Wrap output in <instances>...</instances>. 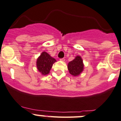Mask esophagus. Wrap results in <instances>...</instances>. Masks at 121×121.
<instances>
[{
  "label": "esophagus",
  "instance_id": "obj_1",
  "mask_svg": "<svg viewBox=\"0 0 121 121\" xmlns=\"http://www.w3.org/2000/svg\"><path fill=\"white\" fill-rule=\"evenodd\" d=\"M60 60L61 61H65V58H60Z\"/></svg>",
  "mask_w": 121,
  "mask_h": 121
}]
</instances>
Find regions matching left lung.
<instances>
[{"label": "left lung", "mask_w": 121, "mask_h": 121, "mask_svg": "<svg viewBox=\"0 0 121 121\" xmlns=\"http://www.w3.org/2000/svg\"><path fill=\"white\" fill-rule=\"evenodd\" d=\"M84 65L83 60L80 56H77L74 60L70 61L68 65V68L69 72L72 75L76 76L80 75L83 71Z\"/></svg>", "instance_id": "obj_1"}]
</instances>
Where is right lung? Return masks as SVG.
Instances as JSON below:
<instances>
[{
    "instance_id": "right-lung-1",
    "label": "right lung",
    "mask_w": 121,
    "mask_h": 121,
    "mask_svg": "<svg viewBox=\"0 0 121 121\" xmlns=\"http://www.w3.org/2000/svg\"><path fill=\"white\" fill-rule=\"evenodd\" d=\"M56 61V60L54 58L52 57L49 54L45 52H43L37 59V68L42 75H48L52 67L53 64Z\"/></svg>"
}]
</instances>
